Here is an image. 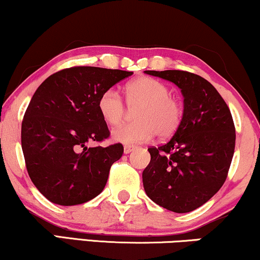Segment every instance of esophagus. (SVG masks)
I'll return each mask as SVG.
<instances>
[{"instance_id": "34e87169", "label": "esophagus", "mask_w": 260, "mask_h": 260, "mask_svg": "<svg viewBox=\"0 0 260 260\" xmlns=\"http://www.w3.org/2000/svg\"><path fill=\"white\" fill-rule=\"evenodd\" d=\"M136 147L135 146H130V145H125L124 146V153L125 154H129V153L133 152L134 149H135Z\"/></svg>"}]
</instances>
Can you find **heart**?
Instances as JSON below:
<instances>
[{"instance_id":"1","label":"heart","mask_w":260,"mask_h":260,"mask_svg":"<svg viewBox=\"0 0 260 260\" xmlns=\"http://www.w3.org/2000/svg\"><path fill=\"white\" fill-rule=\"evenodd\" d=\"M165 83L140 77L127 83L125 99L134 110L135 121L124 124L113 130V137L123 143H142L156 136L165 139L177 131L183 118V106L175 96L170 95ZM98 110L102 119L115 126L125 119L126 107L117 89L110 88L102 92L98 100Z\"/></svg>"}]
</instances>
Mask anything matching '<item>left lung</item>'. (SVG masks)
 <instances>
[{
  "label": "left lung",
  "instance_id": "obj_1",
  "mask_svg": "<svg viewBox=\"0 0 260 260\" xmlns=\"http://www.w3.org/2000/svg\"><path fill=\"white\" fill-rule=\"evenodd\" d=\"M175 83L184 98L182 123L166 143L150 147L143 170L146 194L176 213L207 203L224 184L235 149V125L217 89L191 72L145 71Z\"/></svg>",
  "mask_w": 260,
  "mask_h": 260
}]
</instances>
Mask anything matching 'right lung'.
Listing matches in <instances>:
<instances>
[{
	"mask_svg": "<svg viewBox=\"0 0 260 260\" xmlns=\"http://www.w3.org/2000/svg\"><path fill=\"white\" fill-rule=\"evenodd\" d=\"M133 75L121 70L75 66L38 86L21 123V148L32 183L54 204H84L104 190L124 147L86 145L110 137L98 110L106 89Z\"/></svg>",
	"mask_w": 260,
	"mask_h": 260,
	"instance_id": "1",
	"label": "right lung"
}]
</instances>
